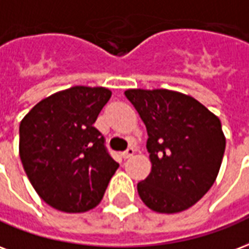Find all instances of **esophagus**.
Instances as JSON below:
<instances>
[{
	"label": "esophagus",
	"mask_w": 249,
	"mask_h": 249,
	"mask_svg": "<svg viewBox=\"0 0 249 249\" xmlns=\"http://www.w3.org/2000/svg\"><path fill=\"white\" fill-rule=\"evenodd\" d=\"M134 152H135V150H134L132 147H128V148H127L126 151H124V152H123V154H122L123 159H128V158H131L132 155H134Z\"/></svg>",
	"instance_id": "obj_1"
}]
</instances>
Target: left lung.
<instances>
[{"mask_svg": "<svg viewBox=\"0 0 249 249\" xmlns=\"http://www.w3.org/2000/svg\"><path fill=\"white\" fill-rule=\"evenodd\" d=\"M147 128L151 172L138 183L150 210L177 213L194 206L216 180L226 150L220 119L195 98L167 89H128Z\"/></svg>", "mask_w": 249, "mask_h": 249, "instance_id": "8db88e82", "label": "left lung"}]
</instances>
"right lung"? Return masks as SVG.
<instances>
[{
	"instance_id": "add662e5",
	"label": "right lung",
	"mask_w": 249,
	"mask_h": 249,
	"mask_svg": "<svg viewBox=\"0 0 249 249\" xmlns=\"http://www.w3.org/2000/svg\"><path fill=\"white\" fill-rule=\"evenodd\" d=\"M111 91L74 86L38 102L19 124V157L39 197L69 213L99 204L119 167L94 127Z\"/></svg>"
}]
</instances>
